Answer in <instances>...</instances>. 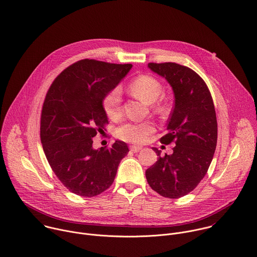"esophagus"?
Here are the masks:
<instances>
[{
    "label": "esophagus",
    "instance_id": "esophagus-1",
    "mask_svg": "<svg viewBox=\"0 0 257 257\" xmlns=\"http://www.w3.org/2000/svg\"><path fill=\"white\" fill-rule=\"evenodd\" d=\"M130 149H131V151H133V152H139V151L142 149V147H141V146H138V145H132V146H130Z\"/></svg>",
    "mask_w": 257,
    "mask_h": 257
}]
</instances>
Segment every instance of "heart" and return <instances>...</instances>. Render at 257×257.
Returning <instances> with one entry per match:
<instances>
[{
  "label": "heart",
  "mask_w": 257,
  "mask_h": 257,
  "mask_svg": "<svg viewBox=\"0 0 257 257\" xmlns=\"http://www.w3.org/2000/svg\"><path fill=\"white\" fill-rule=\"evenodd\" d=\"M131 89L137 97L148 104L156 102L162 94L160 82L150 75H141L134 79L131 83ZM121 102L122 97L119 88L114 89L104 98L103 105L108 117L116 119L121 115ZM152 132L153 127L149 123H126L118 129L117 135L127 142L143 143Z\"/></svg>",
  "instance_id": "1"
}]
</instances>
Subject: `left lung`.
Here are the masks:
<instances>
[{
    "instance_id": "1",
    "label": "left lung",
    "mask_w": 257,
    "mask_h": 257,
    "mask_svg": "<svg viewBox=\"0 0 257 257\" xmlns=\"http://www.w3.org/2000/svg\"><path fill=\"white\" fill-rule=\"evenodd\" d=\"M173 89L175 106L161 143L175 141L172 154L160 156L146 169V180L162 197L178 199L192 192L204 179L217 145V118L210 91L193 69L174 62L148 63Z\"/></svg>"
}]
</instances>
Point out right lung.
<instances>
[{"instance_id":"add662e5","label":"right lung","mask_w":257,"mask_h":257,"mask_svg":"<svg viewBox=\"0 0 257 257\" xmlns=\"http://www.w3.org/2000/svg\"><path fill=\"white\" fill-rule=\"evenodd\" d=\"M131 68L132 64L82 59L65 68L46 94L40 126L43 150L58 180L77 196L106 191L129 151L121 140L95 149L93 138L108 123L104 98Z\"/></svg>"}]
</instances>
